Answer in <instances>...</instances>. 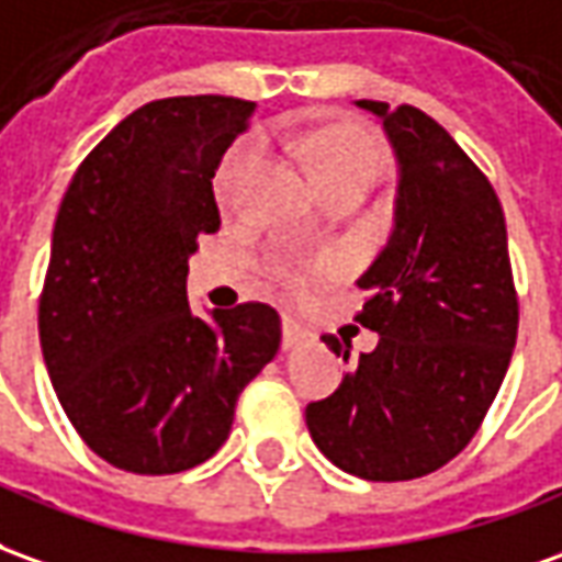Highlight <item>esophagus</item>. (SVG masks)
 Instances as JSON below:
<instances>
[{
    "mask_svg": "<svg viewBox=\"0 0 562 562\" xmlns=\"http://www.w3.org/2000/svg\"><path fill=\"white\" fill-rule=\"evenodd\" d=\"M305 342H312V330L303 327L300 321L284 318V348H300Z\"/></svg>",
    "mask_w": 562,
    "mask_h": 562,
    "instance_id": "obj_1",
    "label": "esophagus"
}]
</instances>
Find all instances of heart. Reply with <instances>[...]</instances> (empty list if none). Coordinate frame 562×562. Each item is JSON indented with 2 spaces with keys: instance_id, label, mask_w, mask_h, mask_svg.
<instances>
[{
  "instance_id": "1",
  "label": "heart",
  "mask_w": 562,
  "mask_h": 562,
  "mask_svg": "<svg viewBox=\"0 0 562 562\" xmlns=\"http://www.w3.org/2000/svg\"><path fill=\"white\" fill-rule=\"evenodd\" d=\"M290 146L305 161L308 177H312V183L318 186V192H327V189H336V186H361V189H367L376 177V143L370 140V134H363L361 127L330 125L318 131V134H308V137H293ZM250 161H254V153L247 146L226 161V168L220 173V195H223L226 204H232L235 195H238V186H241V177L250 168ZM269 269H272L274 281H281L290 290L308 288V281L318 274V269L312 262L296 257H274Z\"/></svg>"
}]
</instances>
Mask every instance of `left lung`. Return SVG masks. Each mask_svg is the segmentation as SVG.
I'll list each match as a JSON object with an SVG mask.
<instances>
[{"label": "left lung", "instance_id": "left-lung-1", "mask_svg": "<svg viewBox=\"0 0 562 562\" xmlns=\"http://www.w3.org/2000/svg\"><path fill=\"white\" fill-rule=\"evenodd\" d=\"M373 112L397 161L394 226L358 278V315L379 333L339 389L305 406L308 435L363 481H413L443 468L481 428L517 342V293L498 195L477 165L416 106ZM336 358L351 342L321 336Z\"/></svg>", "mask_w": 562, "mask_h": 562}]
</instances>
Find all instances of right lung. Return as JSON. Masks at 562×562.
<instances>
[{"mask_svg": "<svg viewBox=\"0 0 562 562\" xmlns=\"http://www.w3.org/2000/svg\"><path fill=\"white\" fill-rule=\"evenodd\" d=\"M254 110L220 94L153 100L97 143L60 201L42 355L72 428L122 471L207 462L281 346L272 305L195 315L186 296L199 235L220 229L214 173Z\"/></svg>", "mask_w": 562, "mask_h": 562, "instance_id": "add662e5", "label": "right lung"}]
</instances>
